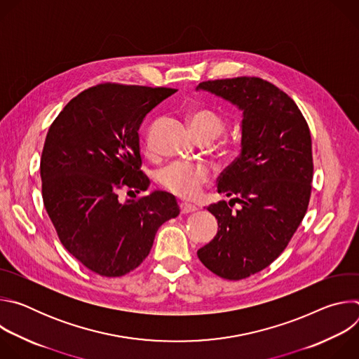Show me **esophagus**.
Wrapping results in <instances>:
<instances>
[{
  "mask_svg": "<svg viewBox=\"0 0 359 359\" xmlns=\"http://www.w3.org/2000/svg\"><path fill=\"white\" fill-rule=\"evenodd\" d=\"M197 208L193 206V204H189V203H180V213L182 215H189V213H193L196 212Z\"/></svg>",
  "mask_w": 359,
  "mask_h": 359,
  "instance_id": "1",
  "label": "esophagus"
}]
</instances>
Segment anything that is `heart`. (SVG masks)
I'll return each mask as SVG.
<instances>
[{"instance_id": "b5f03b06", "label": "heart", "mask_w": 359, "mask_h": 359, "mask_svg": "<svg viewBox=\"0 0 359 359\" xmlns=\"http://www.w3.org/2000/svg\"><path fill=\"white\" fill-rule=\"evenodd\" d=\"M189 125L196 137H209L212 140L217 139L226 126L224 119L213 109L200 108L194 109L187 116ZM209 169L198 163H172L158 172V182L170 193L191 198L198 194L200 187L209 182Z\"/></svg>"}]
</instances>
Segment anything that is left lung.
<instances>
[{
	"mask_svg": "<svg viewBox=\"0 0 359 359\" xmlns=\"http://www.w3.org/2000/svg\"><path fill=\"white\" fill-rule=\"evenodd\" d=\"M196 90L241 111L240 156L217 183L231 198L208 208L219 230L197 255L216 276L243 280L278 257L305 216L314 172L311 133L295 102L264 79L208 81ZM231 202L241 209L233 211Z\"/></svg>",
	"mask_w": 359,
	"mask_h": 359,
	"instance_id": "obj_1",
	"label": "left lung"
}]
</instances>
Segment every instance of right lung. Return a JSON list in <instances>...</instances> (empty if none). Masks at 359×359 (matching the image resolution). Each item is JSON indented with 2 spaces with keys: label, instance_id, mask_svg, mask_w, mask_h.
I'll use <instances>...</instances> for the list:
<instances>
[{
  "label": "right lung",
  "instance_id": "right-lung-1",
  "mask_svg": "<svg viewBox=\"0 0 359 359\" xmlns=\"http://www.w3.org/2000/svg\"><path fill=\"white\" fill-rule=\"evenodd\" d=\"M176 89L97 85L81 92L50 125L41 180L46 213L64 247L90 271L121 277L149 255L158 229L180 213L176 197L153 190L126 201L119 190H147L139 128Z\"/></svg>",
  "mask_w": 359,
  "mask_h": 359
}]
</instances>
